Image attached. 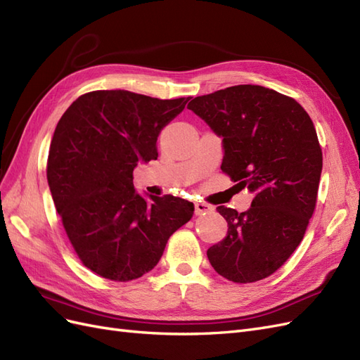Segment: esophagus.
Listing matches in <instances>:
<instances>
[{"label": "esophagus", "mask_w": 360, "mask_h": 360, "mask_svg": "<svg viewBox=\"0 0 360 360\" xmlns=\"http://www.w3.org/2000/svg\"><path fill=\"white\" fill-rule=\"evenodd\" d=\"M213 210V207L210 204H205V202H195V214L201 216Z\"/></svg>", "instance_id": "esophagus-1"}]
</instances>
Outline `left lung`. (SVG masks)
<instances>
[{
	"label": "left lung",
	"mask_w": 360,
	"mask_h": 360,
	"mask_svg": "<svg viewBox=\"0 0 360 360\" xmlns=\"http://www.w3.org/2000/svg\"><path fill=\"white\" fill-rule=\"evenodd\" d=\"M188 110L222 138L221 169L255 195L242 213L217 207L228 233L207 257L228 281L264 279L300 245L317 202L323 153L312 120L291 97L250 84L195 97Z\"/></svg>",
	"instance_id": "obj_1"
}]
</instances>
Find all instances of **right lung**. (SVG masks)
<instances>
[{
	"label": "right lung",
	"mask_w": 360,
	"mask_h": 360,
	"mask_svg": "<svg viewBox=\"0 0 360 360\" xmlns=\"http://www.w3.org/2000/svg\"><path fill=\"white\" fill-rule=\"evenodd\" d=\"M189 97L162 101L126 90L79 96L53 132L46 177L56 209L82 264L127 282L153 269L193 204L135 191L138 162L158 159V136Z\"/></svg>",
	"instance_id": "add662e5"
}]
</instances>
